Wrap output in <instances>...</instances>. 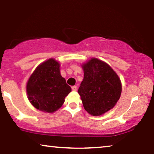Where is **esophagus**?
Wrapping results in <instances>:
<instances>
[{"instance_id": "1", "label": "esophagus", "mask_w": 154, "mask_h": 154, "mask_svg": "<svg viewBox=\"0 0 154 154\" xmlns=\"http://www.w3.org/2000/svg\"><path fill=\"white\" fill-rule=\"evenodd\" d=\"M71 88H72V90H73V91H76V90H77V85H73V86H72V87H71Z\"/></svg>"}]
</instances>
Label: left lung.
Wrapping results in <instances>:
<instances>
[{"label": "left lung", "instance_id": "8db88e82", "mask_svg": "<svg viewBox=\"0 0 154 154\" xmlns=\"http://www.w3.org/2000/svg\"><path fill=\"white\" fill-rule=\"evenodd\" d=\"M83 79L78 90L84 109L94 116L110 110L119 99L122 84L109 65L92 58L83 65Z\"/></svg>", "mask_w": 154, "mask_h": 154}]
</instances>
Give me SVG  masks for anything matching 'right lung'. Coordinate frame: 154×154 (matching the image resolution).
<instances>
[{
    "label": "right lung",
    "instance_id": "right-lung-1",
    "mask_svg": "<svg viewBox=\"0 0 154 154\" xmlns=\"http://www.w3.org/2000/svg\"><path fill=\"white\" fill-rule=\"evenodd\" d=\"M26 90L36 109L52 113L61 107L71 88L61 76L60 64L51 58L35 69L28 79Z\"/></svg>",
    "mask_w": 154,
    "mask_h": 154
}]
</instances>
